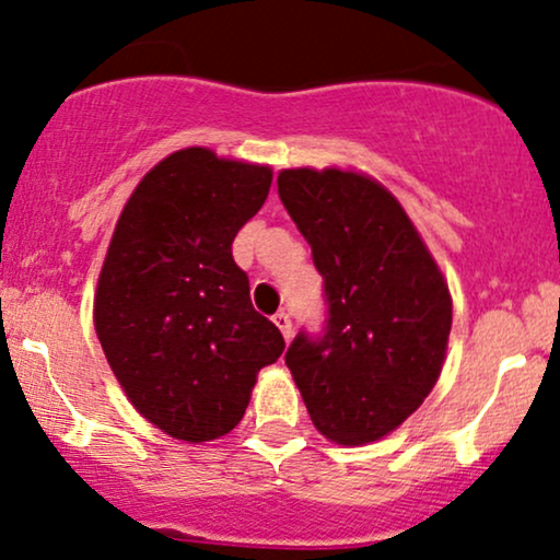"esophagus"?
<instances>
[{
  "label": "esophagus",
  "instance_id": "esophagus-1",
  "mask_svg": "<svg viewBox=\"0 0 560 560\" xmlns=\"http://www.w3.org/2000/svg\"><path fill=\"white\" fill-rule=\"evenodd\" d=\"M272 322L278 324V329L282 332V337H285V340H291V335H293V319H291V314L288 312H278L272 316Z\"/></svg>",
  "mask_w": 560,
  "mask_h": 560
}]
</instances>
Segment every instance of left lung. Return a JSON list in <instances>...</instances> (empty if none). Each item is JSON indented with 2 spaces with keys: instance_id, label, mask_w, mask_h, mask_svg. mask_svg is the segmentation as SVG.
Masks as SVG:
<instances>
[{
  "instance_id": "left-lung-1",
  "label": "left lung",
  "mask_w": 560,
  "mask_h": 560,
  "mask_svg": "<svg viewBox=\"0 0 560 560\" xmlns=\"http://www.w3.org/2000/svg\"><path fill=\"white\" fill-rule=\"evenodd\" d=\"M278 195L324 278L322 335L285 353L308 416L329 441L371 444L433 389L452 329V295L402 205L374 178L288 168Z\"/></svg>"
}]
</instances>
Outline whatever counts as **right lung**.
<instances>
[{
	"mask_svg": "<svg viewBox=\"0 0 560 560\" xmlns=\"http://www.w3.org/2000/svg\"><path fill=\"white\" fill-rule=\"evenodd\" d=\"M269 184L267 165L178 150L137 184L108 244L95 332L129 402L178 441L233 431L259 369L285 350L231 252Z\"/></svg>",
	"mask_w": 560,
	"mask_h": 560,
	"instance_id": "1",
	"label": "right lung"
}]
</instances>
